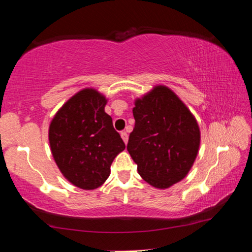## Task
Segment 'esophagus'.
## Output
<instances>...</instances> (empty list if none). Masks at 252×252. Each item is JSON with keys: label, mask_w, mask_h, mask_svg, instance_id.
<instances>
[{"label": "esophagus", "mask_w": 252, "mask_h": 252, "mask_svg": "<svg viewBox=\"0 0 252 252\" xmlns=\"http://www.w3.org/2000/svg\"><path fill=\"white\" fill-rule=\"evenodd\" d=\"M121 138H122L123 141H125V143L126 144L127 140H129V135H127L126 132H121Z\"/></svg>", "instance_id": "1"}]
</instances>
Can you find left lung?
<instances>
[{"label": "left lung", "instance_id": "1", "mask_svg": "<svg viewBox=\"0 0 252 252\" xmlns=\"http://www.w3.org/2000/svg\"><path fill=\"white\" fill-rule=\"evenodd\" d=\"M132 111L135 125L126 149L140 176L160 189L181 181L199 150L200 130L194 117L163 85L136 100Z\"/></svg>", "mask_w": 252, "mask_h": 252}]
</instances>
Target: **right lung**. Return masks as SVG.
I'll list each match as a JSON object with an SVG mask.
<instances>
[{
    "label": "right lung",
    "instance_id": "right-lung-1",
    "mask_svg": "<svg viewBox=\"0 0 252 252\" xmlns=\"http://www.w3.org/2000/svg\"><path fill=\"white\" fill-rule=\"evenodd\" d=\"M105 97L84 89L59 110L50 125L51 151L60 171L74 186L92 190L103 185L110 167L126 149L104 112Z\"/></svg>",
    "mask_w": 252,
    "mask_h": 252
}]
</instances>
